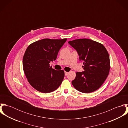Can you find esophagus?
Masks as SVG:
<instances>
[{"label": "esophagus", "mask_w": 128, "mask_h": 128, "mask_svg": "<svg viewBox=\"0 0 128 128\" xmlns=\"http://www.w3.org/2000/svg\"><path fill=\"white\" fill-rule=\"evenodd\" d=\"M68 72H64V74H65V75H68Z\"/></svg>", "instance_id": "esophagus-1"}]
</instances>
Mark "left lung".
I'll return each mask as SVG.
<instances>
[{
	"label": "left lung",
	"mask_w": 128,
	"mask_h": 128,
	"mask_svg": "<svg viewBox=\"0 0 128 128\" xmlns=\"http://www.w3.org/2000/svg\"><path fill=\"white\" fill-rule=\"evenodd\" d=\"M68 43L78 52L79 60L83 62V72H76L72 81L78 91L90 93L98 89L108 77L110 69V56L101 43L89 39H78Z\"/></svg>",
	"instance_id": "8db88e82"
}]
</instances>
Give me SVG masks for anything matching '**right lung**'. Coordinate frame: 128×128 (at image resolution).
<instances>
[{
  "label": "right lung",
  "instance_id": "right-lung-1",
  "mask_svg": "<svg viewBox=\"0 0 128 128\" xmlns=\"http://www.w3.org/2000/svg\"><path fill=\"white\" fill-rule=\"evenodd\" d=\"M67 39H43L30 44L22 58L24 73L30 85L37 91L48 93L56 90L64 76L63 70H56L50 62L55 60Z\"/></svg>",
  "mask_w": 128,
  "mask_h": 128
}]
</instances>
